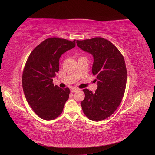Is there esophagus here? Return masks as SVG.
<instances>
[{
	"mask_svg": "<svg viewBox=\"0 0 155 155\" xmlns=\"http://www.w3.org/2000/svg\"><path fill=\"white\" fill-rule=\"evenodd\" d=\"M79 91L78 88H73L71 89V92H77Z\"/></svg>",
	"mask_w": 155,
	"mask_h": 155,
	"instance_id": "34e87169",
	"label": "esophagus"
}]
</instances>
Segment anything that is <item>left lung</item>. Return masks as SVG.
Here are the masks:
<instances>
[{
  "instance_id": "1",
  "label": "left lung",
  "mask_w": 155,
  "mask_h": 155,
  "mask_svg": "<svg viewBox=\"0 0 155 155\" xmlns=\"http://www.w3.org/2000/svg\"><path fill=\"white\" fill-rule=\"evenodd\" d=\"M76 43L93 56L92 72L97 85L95 93L83 89V111L91 120H104L114 113L124 95L127 83L124 58L113 44L102 37L76 41Z\"/></svg>"
}]
</instances>
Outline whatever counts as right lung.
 Returning <instances> with one entry per match:
<instances>
[{"label": "right lung", "instance_id": "add662e5", "mask_svg": "<svg viewBox=\"0 0 155 155\" xmlns=\"http://www.w3.org/2000/svg\"><path fill=\"white\" fill-rule=\"evenodd\" d=\"M75 46L76 40L51 37L37 46L27 59L22 74L23 91L27 102L42 119L51 120L62 113L70 90L54 86L53 78L59 72L61 56Z\"/></svg>", "mask_w": 155, "mask_h": 155}]
</instances>
